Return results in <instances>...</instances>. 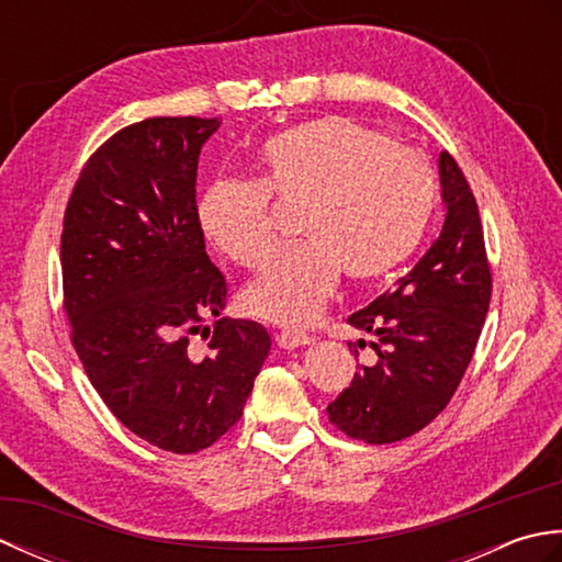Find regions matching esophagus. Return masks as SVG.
I'll list each match as a JSON object with an SVG mask.
<instances>
[{
	"mask_svg": "<svg viewBox=\"0 0 562 562\" xmlns=\"http://www.w3.org/2000/svg\"><path fill=\"white\" fill-rule=\"evenodd\" d=\"M312 340H314V338L308 336V333H304V330H292V328L280 330V336H278V345H280V348H284V350L302 348V345H308Z\"/></svg>",
	"mask_w": 562,
	"mask_h": 562,
	"instance_id": "34e87169",
	"label": "esophagus"
}]
</instances>
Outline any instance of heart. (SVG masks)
Segmentation results:
<instances>
[{
  "label": "heart",
  "mask_w": 562,
  "mask_h": 562,
  "mask_svg": "<svg viewBox=\"0 0 562 562\" xmlns=\"http://www.w3.org/2000/svg\"><path fill=\"white\" fill-rule=\"evenodd\" d=\"M296 205L304 241L274 258L244 292L250 314L306 324L345 278L372 284L396 272L427 232L435 173L405 142L350 117H321L262 142L260 176H222L198 202L207 241L256 270L278 248L272 201Z\"/></svg>",
  "instance_id": "obj_1"
}]
</instances>
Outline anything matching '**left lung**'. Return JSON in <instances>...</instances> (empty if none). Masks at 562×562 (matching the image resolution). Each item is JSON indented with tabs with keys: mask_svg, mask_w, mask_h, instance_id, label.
Here are the masks:
<instances>
[{
	"mask_svg": "<svg viewBox=\"0 0 562 562\" xmlns=\"http://www.w3.org/2000/svg\"><path fill=\"white\" fill-rule=\"evenodd\" d=\"M439 176L447 202L439 238L396 290L348 318L376 338V362L355 372L350 386L328 405V420L367 445L420 432L447 408L491 306L493 272L479 202L449 151H441Z\"/></svg>",
	"mask_w": 562,
	"mask_h": 562,
	"instance_id": "left-lung-1",
	"label": "left lung"
}]
</instances>
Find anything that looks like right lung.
Segmentation results:
<instances>
[{
  "instance_id": "right-lung-1",
  "label": "right lung",
  "mask_w": 562,
  "mask_h": 562,
  "mask_svg": "<svg viewBox=\"0 0 562 562\" xmlns=\"http://www.w3.org/2000/svg\"><path fill=\"white\" fill-rule=\"evenodd\" d=\"M217 127L188 115L117 130L83 164L59 246L83 372L130 432L173 453L229 432L270 352L256 321L220 318L226 280L195 202L200 149ZM193 335L205 349L189 345Z\"/></svg>"
}]
</instances>
